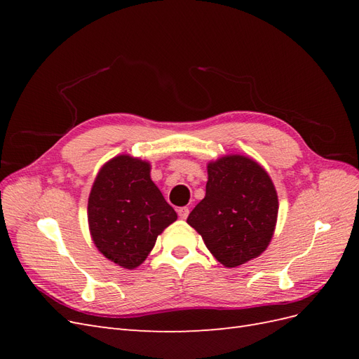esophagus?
<instances>
[{
	"mask_svg": "<svg viewBox=\"0 0 359 359\" xmlns=\"http://www.w3.org/2000/svg\"><path fill=\"white\" fill-rule=\"evenodd\" d=\"M177 211H178V215H180L181 220H186L187 219V215H189V208H187V206H181V208H178Z\"/></svg>",
	"mask_w": 359,
	"mask_h": 359,
	"instance_id": "34e87169",
	"label": "esophagus"
}]
</instances>
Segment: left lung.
<instances>
[{"label": "left lung", "instance_id": "1", "mask_svg": "<svg viewBox=\"0 0 359 359\" xmlns=\"http://www.w3.org/2000/svg\"><path fill=\"white\" fill-rule=\"evenodd\" d=\"M277 214V191L266 170L250 157L233 154L208 163L205 198L187 223L220 264L235 268L265 252Z\"/></svg>", "mask_w": 359, "mask_h": 359}]
</instances>
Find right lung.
<instances>
[{
    "label": "right lung",
    "mask_w": 359,
    "mask_h": 359,
    "mask_svg": "<svg viewBox=\"0 0 359 359\" xmlns=\"http://www.w3.org/2000/svg\"><path fill=\"white\" fill-rule=\"evenodd\" d=\"M151 165L128 154L104 163L88 198V224L99 252L111 262L135 269L177 212L149 177Z\"/></svg>",
    "instance_id": "obj_1"
}]
</instances>
